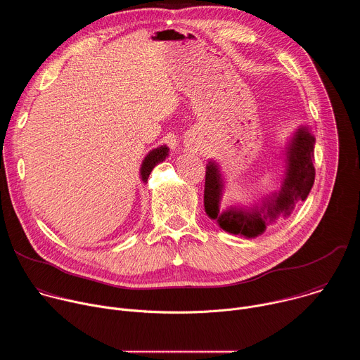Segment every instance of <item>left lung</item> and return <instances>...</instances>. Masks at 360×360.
Here are the masks:
<instances>
[{
  "mask_svg": "<svg viewBox=\"0 0 360 360\" xmlns=\"http://www.w3.org/2000/svg\"><path fill=\"white\" fill-rule=\"evenodd\" d=\"M314 148L315 136L312 131L307 127L297 128L285 148L286 171L281 191L262 196L261 205L255 203L245 208L231 205L225 211L219 208L225 182L219 165L215 161H210L205 175V212L211 219H215L225 232L248 239L262 235L269 224L275 222L281 215L289 217L295 203L304 200L309 195L315 182Z\"/></svg>",
  "mask_w": 360,
  "mask_h": 360,
  "instance_id": "obj_1",
  "label": "left lung"
}]
</instances>
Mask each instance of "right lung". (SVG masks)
Wrapping results in <instances>:
<instances>
[{
    "mask_svg": "<svg viewBox=\"0 0 360 360\" xmlns=\"http://www.w3.org/2000/svg\"><path fill=\"white\" fill-rule=\"evenodd\" d=\"M168 152H169V148L167 145H161L155 149H152L150 152H148V155L142 161L141 171H139L142 182L148 181V176H149L150 171L155 168V165H158L160 162H162L168 157Z\"/></svg>",
    "mask_w": 360,
    "mask_h": 360,
    "instance_id": "right-lung-1",
    "label": "right lung"
}]
</instances>
